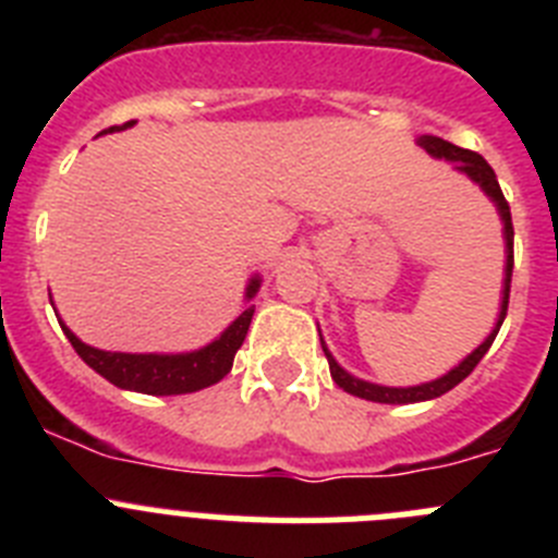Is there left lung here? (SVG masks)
Wrapping results in <instances>:
<instances>
[{
    "mask_svg": "<svg viewBox=\"0 0 558 558\" xmlns=\"http://www.w3.org/2000/svg\"><path fill=\"white\" fill-rule=\"evenodd\" d=\"M418 145L425 147L427 153H433V156H438V159L456 161L458 170L466 172V175H470L475 184H481V190L486 192V195H489V198L497 204V209H500V218H502V229H506V251H509V256H506V290H502L500 318H497V324H495V329H492L489 338L483 340L481 347H477L470 357L463 360V363H458L450 374H445L441 379H433V383H425V386L386 388V386H374V383H363V379L352 377V374H347L343 368L338 366V363H335V357L327 352V347H324V340H322L324 354H327V360H329V374H332V379L338 383V388H343V391L352 393V397L368 399V402H386V405H408V402H425V399H436V397H441V393L452 391V388H456L461 379H466L472 372H475V366L483 360V354L489 352V347L495 343L497 332H500V327H502V318H506V313H509L511 270H514V226H511V209H509V201L502 198V190H500V184H497V175H495V170L489 167V161L483 159L481 153L463 150V147L452 145V142L438 140V136H422V140H418Z\"/></svg>",
    "mask_w": 558,
    "mask_h": 558,
    "instance_id": "left-lung-1",
    "label": "left lung"
}]
</instances>
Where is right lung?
<instances>
[{
    "label": "right lung",
    "mask_w": 558,
    "mask_h": 558,
    "mask_svg": "<svg viewBox=\"0 0 558 558\" xmlns=\"http://www.w3.org/2000/svg\"><path fill=\"white\" fill-rule=\"evenodd\" d=\"M128 125H133V122H125L122 128ZM122 128L113 125L108 131H122ZM256 290H259V279H251L248 293L245 295L254 299ZM251 315H254V304H248L243 313L236 315V322L215 343L190 354L102 352V349L86 347L63 324L61 329L69 338V343H72V349L81 354L83 363L95 368L100 377H106L117 388L153 393V397H175V393H192L201 391V388L215 386V383H220L231 372L236 349L243 347L245 335H248Z\"/></svg>",
    "instance_id": "add662e5"
}]
</instances>
